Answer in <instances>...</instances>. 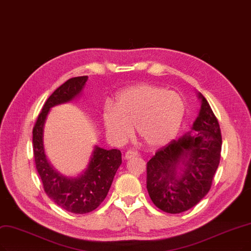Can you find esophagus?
Wrapping results in <instances>:
<instances>
[{"label": "esophagus", "mask_w": 251, "mask_h": 251, "mask_svg": "<svg viewBox=\"0 0 251 251\" xmlns=\"http://www.w3.org/2000/svg\"><path fill=\"white\" fill-rule=\"evenodd\" d=\"M138 155V152L135 150H128L125 153V159H131L133 157H136Z\"/></svg>", "instance_id": "esophagus-1"}]
</instances>
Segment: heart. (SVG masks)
Listing matches in <instances>:
<instances>
[{"instance_id": "1", "label": "heart", "mask_w": 251, "mask_h": 251, "mask_svg": "<svg viewBox=\"0 0 251 251\" xmlns=\"http://www.w3.org/2000/svg\"><path fill=\"white\" fill-rule=\"evenodd\" d=\"M185 116V103L177 93L143 83L121 91L115 104H107L102 121L107 136L123 144L132 134L151 148L163 147L177 136Z\"/></svg>"}]
</instances>
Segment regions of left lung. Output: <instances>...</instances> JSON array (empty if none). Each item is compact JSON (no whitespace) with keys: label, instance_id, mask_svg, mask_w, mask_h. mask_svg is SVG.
<instances>
[{"label":"left lung","instance_id":"left-lung-1","mask_svg":"<svg viewBox=\"0 0 251 251\" xmlns=\"http://www.w3.org/2000/svg\"><path fill=\"white\" fill-rule=\"evenodd\" d=\"M199 97L201 105L192 133L160 148L147 163L149 196L157 208L170 214L187 211L205 198L220 161L218 120L207 99L201 93Z\"/></svg>","mask_w":251,"mask_h":251}]
</instances>
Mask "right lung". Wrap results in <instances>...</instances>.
Instances as JSON below:
<instances>
[{
    "instance_id": "1",
    "label": "right lung",
    "mask_w": 251,
    "mask_h": 251,
    "mask_svg": "<svg viewBox=\"0 0 251 251\" xmlns=\"http://www.w3.org/2000/svg\"><path fill=\"white\" fill-rule=\"evenodd\" d=\"M88 76L72 77L55 90L44 103L33 128V151L37 172L46 194L61 208L75 214L94 211L104 201L117 170L122 163L121 152L95 147L88 170L77 178H66L49 163L43 148V127L50 107L75 98Z\"/></svg>"
}]
</instances>
